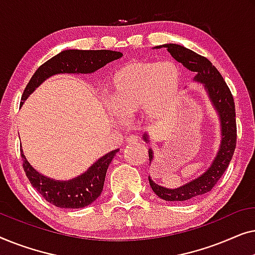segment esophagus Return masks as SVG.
Returning a JSON list of instances; mask_svg holds the SVG:
<instances>
[{"instance_id": "1", "label": "esophagus", "mask_w": 255, "mask_h": 255, "mask_svg": "<svg viewBox=\"0 0 255 255\" xmlns=\"http://www.w3.org/2000/svg\"><path fill=\"white\" fill-rule=\"evenodd\" d=\"M137 141H140V137H139V135L132 134V135H130V137L127 138L128 144H134V142H137Z\"/></svg>"}]
</instances>
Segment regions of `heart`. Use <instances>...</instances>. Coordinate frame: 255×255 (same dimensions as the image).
<instances>
[{
	"label": "heart",
	"mask_w": 255,
	"mask_h": 255,
	"mask_svg": "<svg viewBox=\"0 0 255 255\" xmlns=\"http://www.w3.org/2000/svg\"><path fill=\"white\" fill-rule=\"evenodd\" d=\"M180 83L179 68L170 62H128L111 76L108 109L117 120L141 109L147 120L158 121L172 109Z\"/></svg>",
	"instance_id": "obj_1"
}]
</instances>
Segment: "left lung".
Returning <instances> with one entry per match:
<instances>
[{
    "instance_id": "left-lung-1",
    "label": "left lung",
    "mask_w": 255,
    "mask_h": 255,
    "mask_svg": "<svg viewBox=\"0 0 255 255\" xmlns=\"http://www.w3.org/2000/svg\"><path fill=\"white\" fill-rule=\"evenodd\" d=\"M166 47L172 57L182 64L184 67L191 72L196 73L194 80L204 85L209 99L212 106L217 111L219 121H221V135L222 140L219 149L216 154L214 161L205 172L196 179L191 180L176 189H168L161 187L148 176L149 186L155 195L165 201H188L197 198L201 195L209 193L216 186L218 180L229 167L237 144V124H236V107L231 90L226 85L218 69L211 64L205 57L195 53L189 48L181 46L177 44H165L155 46L154 48ZM142 139L147 142L148 134L145 133ZM149 163L152 162L153 151L148 149Z\"/></svg>"
}]
</instances>
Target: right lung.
<instances>
[{
    "mask_svg": "<svg viewBox=\"0 0 255 255\" xmlns=\"http://www.w3.org/2000/svg\"><path fill=\"white\" fill-rule=\"evenodd\" d=\"M123 57L121 52L110 50H66L54 55L40 66L24 89L20 106L50 76L65 73L89 74L109 62ZM118 149H114L100 158L81 175L68 181H59L38 173L27 161L20 148L23 168L32 187L48 203L58 208L80 209L92 204L103 190L106 174Z\"/></svg>",
    "mask_w": 255,
    "mask_h": 255,
    "instance_id": "obj_1",
    "label": "right lung"
}]
</instances>
